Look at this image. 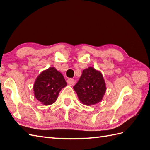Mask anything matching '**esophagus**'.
<instances>
[{"instance_id":"obj_1","label":"esophagus","mask_w":150,"mask_h":150,"mask_svg":"<svg viewBox=\"0 0 150 150\" xmlns=\"http://www.w3.org/2000/svg\"><path fill=\"white\" fill-rule=\"evenodd\" d=\"M67 83L68 84H69V85L72 86V85H73V84H74L75 81H74V79H73L69 78V79H68L67 80Z\"/></svg>"}]
</instances>
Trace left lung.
Returning a JSON list of instances; mask_svg holds the SVG:
<instances>
[{
	"label": "left lung",
	"instance_id": "1",
	"mask_svg": "<svg viewBox=\"0 0 150 150\" xmlns=\"http://www.w3.org/2000/svg\"><path fill=\"white\" fill-rule=\"evenodd\" d=\"M73 88L79 100L88 106L100 102L106 89L101 72L91 67L83 71Z\"/></svg>",
	"mask_w": 150,
	"mask_h": 150
}]
</instances>
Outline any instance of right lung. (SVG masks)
Segmentation results:
<instances>
[{
	"label": "right lung",
	"instance_id": "1",
	"mask_svg": "<svg viewBox=\"0 0 150 150\" xmlns=\"http://www.w3.org/2000/svg\"><path fill=\"white\" fill-rule=\"evenodd\" d=\"M67 83L61 72L54 67L44 71L36 79L34 91L36 99L44 105L55 102L61 90Z\"/></svg>",
	"mask_w": 150,
	"mask_h": 150
}]
</instances>
